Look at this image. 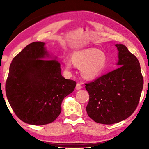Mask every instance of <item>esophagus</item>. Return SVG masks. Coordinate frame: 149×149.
Segmentation results:
<instances>
[{
    "mask_svg": "<svg viewBox=\"0 0 149 149\" xmlns=\"http://www.w3.org/2000/svg\"><path fill=\"white\" fill-rule=\"evenodd\" d=\"M81 87H82L81 84H79V83H77V85H76V87H75V89H76L77 90H79V89H81Z\"/></svg>",
    "mask_w": 149,
    "mask_h": 149,
    "instance_id": "esophagus-1",
    "label": "esophagus"
}]
</instances>
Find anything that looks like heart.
Returning <instances> with one entry per match:
<instances>
[{
	"label": "heart",
	"instance_id": "heart-1",
	"mask_svg": "<svg viewBox=\"0 0 149 149\" xmlns=\"http://www.w3.org/2000/svg\"><path fill=\"white\" fill-rule=\"evenodd\" d=\"M73 63L77 67L81 68L84 77L93 78L104 71L107 65V56L103 51L90 48L74 52L72 60L65 59L64 64L67 70L72 69Z\"/></svg>",
	"mask_w": 149,
	"mask_h": 149
}]
</instances>
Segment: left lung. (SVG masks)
<instances>
[{"instance_id": "left-lung-1", "label": "left lung", "mask_w": 149, "mask_h": 149, "mask_svg": "<svg viewBox=\"0 0 149 149\" xmlns=\"http://www.w3.org/2000/svg\"><path fill=\"white\" fill-rule=\"evenodd\" d=\"M119 68L85 84L89 94L87 114L95 122L113 124L127 119L137 108L143 87L140 64L122 44H116Z\"/></svg>"}]
</instances>
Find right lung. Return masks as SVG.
<instances>
[{
  "instance_id": "right-lung-1",
  "label": "right lung",
  "mask_w": 149,
  "mask_h": 149,
  "mask_svg": "<svg viewBox=\"0 0 149 149\" xmlns=\"http://www.w3.org/2000/svg\"><path fill=\"white\" fill-rule=\"evenodd\" d=\"M50 59L45 42L30 43L10 65L6 94L15 114L24 122L50 123L61 112L63 99L74 91L76 82L61 74L60 63Z\"/></svg>"
}]
</instances>
